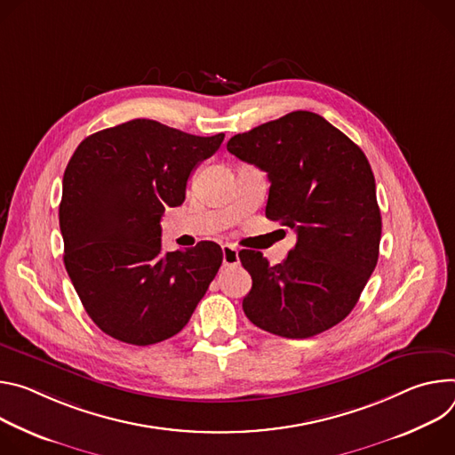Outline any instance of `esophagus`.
Instances as JSON below:
<instances>
[{"instance_id": "34e87169", "label": "esophagus", "mask_w": 455, "mask_h": 455, "mask_svg": "<svg viewBox=\"0 0 455 455\" xmlns=\"http://www.w3.org/2000/svg\"><path fill=\"white\" fill-rule=\"evenodd\" d=\"M222 264L226 267H235L240 264V259H238V249L231 243H224L222 245Z\"/></svg>"}]
</instances>
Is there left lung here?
I'll list each match as a JSON object with an SVG mask.
<instances>
[{"label":"left lung","instance_id":"8db88e82","mask_svg":"<svg viewBox=\"0 0 455 455\" xmlns=\"http://www.w3.org/2000/svg\"><path fill=\"white\" fill-rule=\"evenodd\" d=\"M228 151L267 173L266 217L296 231L282 264L269 266L260 251L238 253L253 278L245 316L292 339L334 327L358 304L379 255L381 215L365 154L306 110L231 137Z\"/></svg>","mask_w":455,"mask_h":455}]
</instances>
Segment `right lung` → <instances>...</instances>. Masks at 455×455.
I'll return each instance as SVG.
<instances>
[{"instance_id":"add662e5","label":"right lung","mask_w":455,"mask_h":455,"mask_svg":"<svg viewBox=\"0 0 455 455\" xmlns=\"http://www.w3.org/2000/svg\"><path fill=\"white\" fill-rule=\"evenodd\" d=\"M224 133L191 135L133 119L88 135L65 170L60 228L65 267L81 304L105 334L154 345L189 322L222 264L204 240L163 253L161 217L180 206L191 172Z\"/></svg>"}]
</instances>
